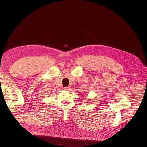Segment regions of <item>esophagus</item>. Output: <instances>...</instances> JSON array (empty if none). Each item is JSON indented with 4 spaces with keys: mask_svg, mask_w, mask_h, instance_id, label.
<instances>
[{
    "mask_svg": "<svg viewBox=\"0 0 147 147\" xmlns=\"http://www.w3.org/2000/svg\"><path fill=\"white\" fill-rule=\"evenodd\" d=\"M64 90H66V91H68V90H70V87H65V88H64Z\"/></svg>",
    "mask_w": 147,
    "mask_h": 147,
    "instance_id": "esophagus-1",
    "label": "esophagus"
}]
</instances>
